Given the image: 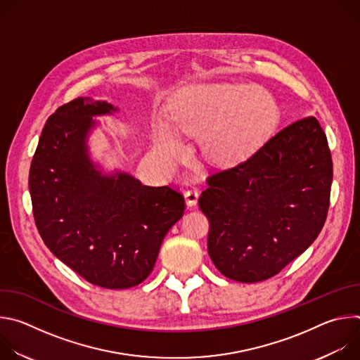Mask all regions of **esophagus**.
I'll return each instance as SVG.
<instances>
[{
  "label": "esophagus",
  "mask_w": 360,
  "mask_h": 360,
  "mask_svg": "<svg viewBox=\"0 0 360 360\" xmlns=\"http://www.w3.org/2000/svg\"><path fill=\"white\" fill-rule=\"evenodd\" d=\"M198 198H199V193L196 189H188L185 192V200H186V205L188 208H193L195 205L198 203Z\"/></svg>",
  "instance_id": "obj_1"
}]
</instances>
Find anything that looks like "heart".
I'll return each mask as SVG.
<instances>
[{"instance_id": "b5f03b06", "label": "heart", "mask_w": 360, "mask_h": 360, "mask_svg": "<svg viewBox=\"0 0 360 360\" xmlns=\"http://www.w3.org/2000/svg\"><path fill=\"white\" fill-rule=\"evenodd\" d=\"M276 122V102L258 86L202 84L178 95L171 122L160 117L153 120L152 135L167 164L174 162L182 152V132L202 135L207 158L217 165L232 167L258 152Z\"/></svg>"}]
</instances>
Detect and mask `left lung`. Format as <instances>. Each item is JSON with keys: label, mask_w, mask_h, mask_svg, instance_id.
Returning <instances> with one entry per match:
<instances>
[{"label": "left lung", "mask_w": 360, "mask_h": 360, "mask_svg": "<svg viewBox=\"0 0 360 360\" xmlns=\"http://www.w3.org/2000/svg\"><path fill=\"white\" fill-rule=\"evenodd\" d=\"M333 165L315 117L290 124L239 165L214 174L199 198L208 253L226 278L255 283L279 274L321 233Z\"/></svg>", "instance_id": "left-lung-1"}]
</instances>
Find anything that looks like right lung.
<instances>
[{"instance_id":"obj_1","label":"right lung","mask_w":360,"mask_h":360,"mask_svg":"<svg viewBox=\"0 0 360 360\" xmlns=\"http://www.w3.org/2000/svg\"><path fill=\"white\" fill-rule=\"evenodd\" d=\"M117 111L89 96L60 107L41 132L28 181L44 243L85 281L107 289L143 282L185 211L179 192L142 185L120 169L107 174L91 160L94 117Z\"/></svg>"}]
</instances>
